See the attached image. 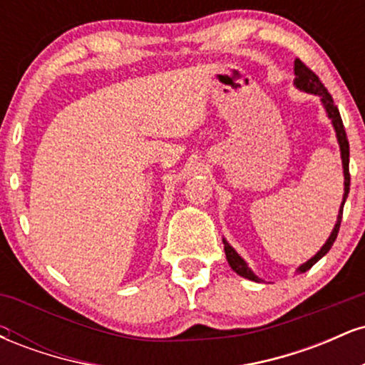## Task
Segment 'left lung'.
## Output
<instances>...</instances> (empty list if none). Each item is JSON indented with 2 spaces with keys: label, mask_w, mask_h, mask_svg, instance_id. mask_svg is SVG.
Wrapping results in <instances>:
<instances>
[{
  "label": "left lung",
  "mask_w": 365,
  "mask_h": 365,
  "mask_svg": "<svg viewBox=\"0 0 365 365\" xmlns=\"http://www.w3.org/2000/svg\"><path fill=\"white\" fill-rule=\"evenodd\" d=\"M295 86L299 87V89H302L305 92H311V94H317L321 96V101L324 104L326 108V113H328V116L331 120H333V127L336 130V137H338V142H340V149H341V159H343V173H345V194H343V202H341V209H340V215H338V220H336V225H334V230L331 232V235L328 238V242H326L324 245H322V249L317 252L311 261H307L302 266L299 267V273H305L307 269H311V267L316 264L322 255H326L329 252V249L333 247L334 240H336L338 237V232H340V225H341V216H343V206H345V200L346 197H349V190H350V170H349V159H350V148H349V139H346V133H345V128H343V121H341V116H340V111H338L336 104L333 103V98H331V94L328 92V89L324 87V83L319 81V77H317L316 73L312 72L311 68H309L307 65H305L304 61L300 60H295ZM225 244V254H226V261H228L230 266H232V269L235 271L237 274L244 276L247 279H252V282H259V278L255 276L252 271L247 267V264L244 259L238 255L235 250H233V247H230V244L226 240H223Z\"/></svg>",
  "instance_id": "1"
}]
</instances>
